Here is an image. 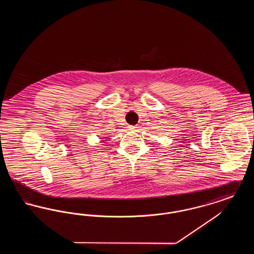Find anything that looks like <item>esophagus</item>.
<instances>
[{
  "label": "esophagus",
  "mask_w": 254,
  "mask_h": 254,
  "mask_svg": "<svg viewBox=\"0 0 254 254\" xmlns=\"http://www.w3.org/2000/svg\"><path fill=\"white\" fill-rule=\"evenodd\" d=\"M128 130H130V131H136L137 130V128H138V127H136V126H128Z\"/></svg>",
  "instance_id": "1"
}]
</instances>
